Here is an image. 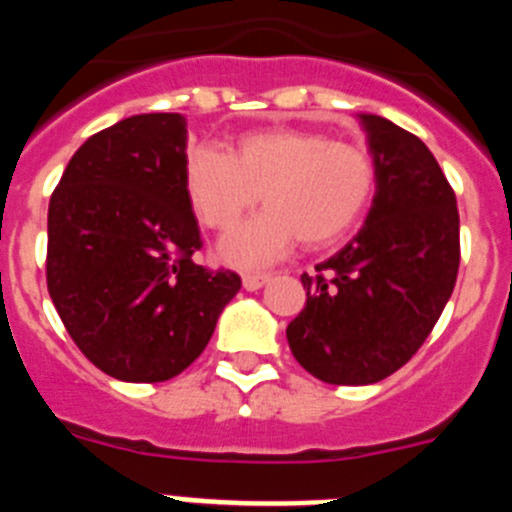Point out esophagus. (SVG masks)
Returning <instances> with one entry per match:
<instances>
[{
    "label": "esophagus",
    "instance_id": "34e87169",
    "mask_svg": "<svg viewBox=\"0 0 512 512\" xmlns=\"http://www.w3.org/2000/svg\"><path fill=\"white\" fill-rule=\"evenodd\" d=\"M266 282H269V274H243V287H246L248 292H256V289L264 287Z\"/></svg>",
    "mask_w": 512,
    "mask_h": 512
}]
</instances>
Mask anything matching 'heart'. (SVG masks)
I'll list each match as a JSON object with an SVG mask.
<instances>
[{
	"label": "heart",
	"instance_id": "b5f03b06",
	"mask_svg": "<svg viewBox=\"0 0 512 512\" xmlns=\"http://www.w3.org/2000/svg\"><path fill=\"white\" fill-rule=\"evenodd\" d=\"M374 189L377 169L364 148L312 130H253L235 140L228 156L210 146L184 156V192L207 228H230L264 200V212L220 243L223 259L235 266L271 264L297 241L307 248L341 241Z\"/></svg>",
	"mask_w": 512,
	"mask_h": 512
}]
</instances>
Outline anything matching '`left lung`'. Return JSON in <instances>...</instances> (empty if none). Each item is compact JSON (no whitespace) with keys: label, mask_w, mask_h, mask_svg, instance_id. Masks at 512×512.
Returning <instances> with one entry per match:
<instances>
[{"label":"left lung","mask_w":512,"mask_h":512,"mask_svg":"<svg viewBox=\"0 0 512 512\" xmlns=\"http://www.w3.org/2000/svg\"><path fill=\"white\" fill-rule=\"evenodd\" d=\"M377 169L364 228L302 274L307 302L287 325L300 366L328 384H374L431 336L459 274V210L418 135L359 115Z\"/></svg>","instance_id":"left-lung-1"}]
</instances>
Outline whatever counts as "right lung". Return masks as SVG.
Returning a JSON list of instances; mask_svg holds the SVG:
<instances>
[{"instance_id": "1", "label": "right lung", "mask_w": 512, "mask_h": 512, "mask_svg": "<svg viewBox=\"0 0 512 512\" xmlns=\"http://www.w3.org/2000/svg\"><path fill=\"white\" fill-rule=\"evenodd\" d=\"M187 122L151 112L94 133L48 205V292L79 351L122 382H166L205 351L241 289L194 261Z\"/></svg>"}]
</instances>
